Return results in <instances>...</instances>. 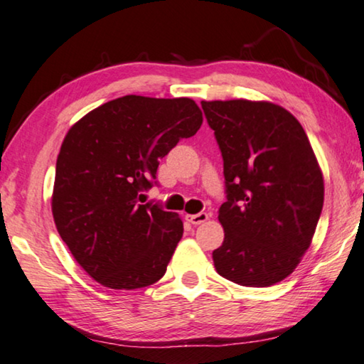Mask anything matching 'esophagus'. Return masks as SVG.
<instances>
[{
  "instance_id": "obj_1",
  "label": "esophagus",
  "mask_w": 364,
  "mask_h": 364,
  "mask_svg": "<svg viewBox=\"0 0 364 364\" xmlns=\"http://www.w3.org/2000/svg\"><path fill=\"white\" fill-rule=\"evenodd\" d=\"M188 222H191L193 225H200L209 220V213L207 212H199V213H193V215H188Z\"/></svg>"
}]
</instances>
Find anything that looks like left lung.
Listing matches in <instances>:
<instances>
[{"mask_svg":"<svg viewBox=\"0 0 364 364\" xmlns=\"http://www.w3.org/2000/svg\"><path fill=\"white\" fill-rule=\"evenodd\" d=\"M223 159L225 230L212 252L217 272L243 287H270L308 251L324 204V180L309 139L290 112L270 102H200Z\"/></svg>","mask_w":364,"mask_h":364,"instance_id":"8db88e82","label":"left lung"}]
</instances>
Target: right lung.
Returning a JSON list of instances; mask_svg holds the SVG:
<instances>
[{
	"mask_svg": "<svg viewBox=\"0 0 364 364\" xmlns=\"http://www.w3.org/2000/svg\"><path fill=\"white\" fill-rule=\"evenodd\" d=\"M203 124L196 102L124 95L80 118L56 160L51 212L92 279L113 290L159 282L183 236L176 212L142 204L159 160Z\"/></svg>",
	"mask_w": 364,
	"mask_h": 364,
	"instance_id": "obj_1",
	"label": "right lung"
}]
</instances>
